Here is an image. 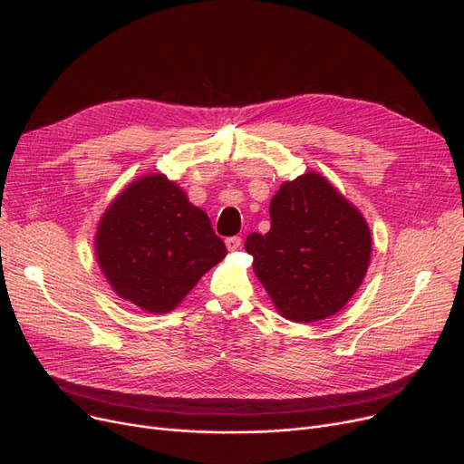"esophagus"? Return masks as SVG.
I'll list each match as a JSON object with an SVG mask.
<instances>
[{
  "instance_id": "1",
  "label": "esophagus",
  "mask_w": 464,
  "mask_h": 464,
  "mask_svg": "<svg viewBox=\"0 0 464 464\" xmlns=\"http://www.w3.org/2000/svg\"><path fill=\"white\" fill-rule=\"evenodd\" d=\"M240 245H243V238H240V237H229V238H226V246H227L229 252L238 250Z\"/></svg>"
}]
</instances>
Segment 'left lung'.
<instances>
[{
  "mask_svg": "<svg viewBox=\"0 0 464 464\" xmlns=\"http://www.w3.org/2000/svg\"><path fill=\"white\" fill-rule=\"evenodd\" d=\"M269 214V233H250L245 248L276 311L316 322L343 309L368 271L366 219L316 172L282 184Z\"/></svg>",
  "mask_w": 464,
  "mask_h": 464,
  "instance_id": "8db88e82",
  "label": "left lung"
}]
</instances>
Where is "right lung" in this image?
<instances>
[{"label":"right lung","mask_w":464,"mask_h":464,"mask_svg":"<svg viewBox=\"0 0 464 464\" xmlns=\"http://www.w3.org/2000/svg\"><path fill=\"white\" fill-rule=\"evenodd\" d=\"M226 254L207 212L163 174L121 191L96 231V259L111 288L148 313L172 311Z\"/></svg>","instance_id":"obj_1"}]
</instances>
